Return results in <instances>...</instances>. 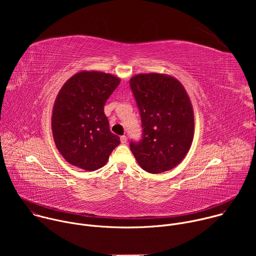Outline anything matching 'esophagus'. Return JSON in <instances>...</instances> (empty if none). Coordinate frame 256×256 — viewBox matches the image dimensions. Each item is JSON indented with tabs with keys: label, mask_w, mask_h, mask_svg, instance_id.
<instances>
[{
	"label": "esophagus",
	"mask_w": 256,
	"mask_h": 256,
	"mask_svg": "<svg viewBox=\"0 0 256 256\" xmlns=\"http://www.w3.org/2000/svg\"><path fill=\"white\" fill-rule=\"evenodd\" d=\"M120 142H122V144H126V142H128V138H126V136H120Z\"/></svg>",
	"instance_id": "esophagus-1"
}]
</instances>
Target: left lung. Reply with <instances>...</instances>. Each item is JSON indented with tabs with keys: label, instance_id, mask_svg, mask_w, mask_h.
Returning a JSON list of instances; mask_svg holds the SVG:
<instances>
[{
	"label": "left lung",
	"instance_id": "1",
	"mask_svg": "<svg viewBox=\"0 0 256 256\" xmlns=\"http://www.w3.org/2000/svg\"><path fill=\"white\" fill-rule=\"evenodd\" d=\"M142 128V140L130 148L138 165L158 174L177 166L192 147L194 116L190 99L174 77L150 72L130 78Z\"/></svg>",
	"mask_w": 256,
	"mask_h": 256
}]
</instances>
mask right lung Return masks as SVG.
<instances>
[{"label": "right lung", "instance_id": "right-lung-1", "mask_svg": "<svg viewBox=\"0 0 256 256\" xmlns=\"http://www.w3.org/2000/svg\"><path fill=\"white\" fill-rule=\"evenodd\" d=\"M120 79L98 70H81L60 88L52 108L54 144L64 160L86 171L103 167L120 144L109 128L104 105Z\"/></svg>", "mask_w": 256, "mask_h": 256}]
</instances>
